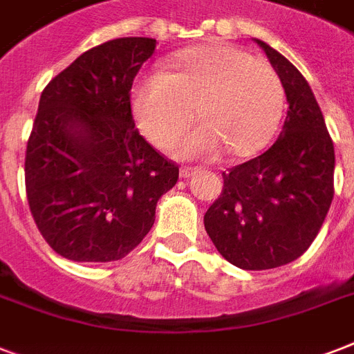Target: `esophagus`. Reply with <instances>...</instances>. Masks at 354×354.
<instances>
[{
  "instance_id": "obj_1",
  "label": "esophagus",
  "mask_w": 354,
  "mask_h": 354,
  "mask_svg": "<svg viewBox=\"0 0 354 354\" xmlns=\"http://www.w3.org/2000/svg\"><path fill=\"white\" fill-rule=\"evenodd\" d=\"M196 171H198V169H194V167H182V169H180V176L182 178H191L193 176V174H196Z\"/></svg>"
}]
</instances>
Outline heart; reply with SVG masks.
<instances>
[{"label":"heart","mask_w":354,"mask_h":354,"mask_svg":"<svg viewBox=\"0 0 354 354\" xmlns=\"http://www.w3.org/2000/svg\"><path fill=\"white\" fill-rule=\"evenodd\" d=\"M193 108L200 124L176 143L182 158L255 154L274 136L285 110L277 69L233 46L189 49L163 73L139 80L133 118L152 143L167 147L187 128Z\"/></svg>","instance_id":"heart-1"}]
</instances>
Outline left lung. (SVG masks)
Returning a JSON list of instances; mask_svg holds the SVG:
<instances>
[{
	"label": "left lung",
	"instance_id": "8db88e82",
	"mask_svg": "<svg viewBox=\"0 0 354 354\" xmlns=\"http://www.w3.org/2000/svg\"><path fill=\"white\" fill-rule=\"evenodd\" d=\"M285 84L283 132L266 152L222 172L224 187L204 215L222 257L270 270L301 257L335 196V145L310 86L274 47L255 40Z\"/></svg>",
	"mask_w": 354,
	"mask_h": 354
}]
</instances>
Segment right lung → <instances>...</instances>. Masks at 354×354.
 I'll use <instances>...</instances> for the list:
<instances>
[{"label":"right lung","instance_id":"obj_1","mask_svg":"<svg viewBox=\"0 0 354 354\" xmlns=\"http://www.w3.org/2000/svg\"><path fill=\"white\" fill-rule=\"evenodd\" d=\"M154 38L82 53L41 91L25 152V191L41 236L62 257L110 263L132 252L178 182L176 163L136 128L130 90Z\"/></svg>","mask_w":354,"mask_h":354}]
</instances>
